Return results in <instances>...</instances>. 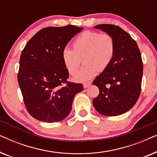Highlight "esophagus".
Masks as SVG:
<instances>
[{"mask_svg":"<svg viewBox=\"0 0 157 157\" xmlns=\"http://www.w3.org/2000/svg\"><path fill=\"white\" fill-rule=\"evenodd\" d=\"M91 82H86V83H83V88H84V89H86V88H88L89 86H91Z\"/></svg>","mask_w":157,"mask_h":157,"instance_id":"esophagus-1","label":"esophagus"}]
</instances>
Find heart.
Instances as JSON below:
<instances>
[{
  "instance_id": "1",
  "label": "heart",
  "mask_w": 157,
  "mask_h": 157,
  "mask_svg": "<svg viewBox=\"0 0 157 157\" xmlns=\"http://www.w3.org/2000/svg\"><path fill=\"white\" fill-rule=\"evenodd\" d=\"M73 48L65 47L61 53L63 63L70 74H74L82 63L84 66L74 75L76 82H85L110 65L115 53V43L109 34L85 31L73 43Z\"/></svg>"
}]
</instances>
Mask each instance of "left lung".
Returning a JSON list of instances; mask_svg holds the SVG:
<instances>
[{"mask_svg": "<svg viewBox=\"0 0 157 157\" xmlns=\"http://www.w3.org/2000/svg\"><path fill=\"white\" fill-rule=\"evenodd\" d=\"M94 28L112 36L115 53L109 67L93 81L99 89L93 105L102 115L123 114L134 106L141 93L143 63L140 51L129 34L117 25L101 24Z\"/></svg>", "mask_w": 157, "mask_h": 157, "instance_id": "left-lung-1", "label": "left lung"}]
</instances>
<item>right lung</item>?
<instances>
[{
	"label": "right lung",
	"mask_w": 157,
	"mask_h": 157,
	"mask_svg": "<svg viewBox=\"0 0 157 157\" xmlns=\"http://www.w3.org/2000/svg\"><path fill=\"white\" fill-rule=\"evenodd\" d=\"M83 28L68 25L48 27L36 33L21 53L18 81L27 111L39 121L53 123L65 119L81 83L67 81L63 49ZM67 83L66 86L64 85Z\"/></svg>",
	"instance_id": "1"
}]
</instances>
